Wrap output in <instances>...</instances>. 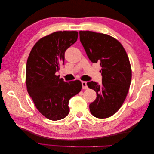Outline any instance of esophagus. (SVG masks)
Segmentation results:
<instances>
[{"label": "esophagus", "mask_w": 154, "mask_h": 154, "mask_svg": "<svg viewBox=\"0 0 154 154\" xmlns=\"http://www.w3.org/2000/svg\"><path fill=\"white\" fill-rule=\"evenodd\" d=\"M82 88H83V89H87L88 86L87 84V82L83 81V82H82Z\"/></svg>", "instance_id": "obj_1"}]
</instances>
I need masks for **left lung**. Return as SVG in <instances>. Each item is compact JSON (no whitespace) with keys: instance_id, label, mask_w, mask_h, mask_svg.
Listing matches in <instances>:
<instances>
[{"instance_id":"left-lung-1","label":"left lung","mask_w":154,"mask_h":154,"mask_svg":"<svg viewBox=\"0 0 154 154\" xmlns=\"http://www.w3.org/2000/svg\"><path fill=\"white\" fill-rule=\"evenodd\" d=\"M79 33L87 57L101 67V84L87 82L97 94L89 105L90 111L96 118H109L120 109L129 90L132 70L128 57L123 45L113 37L88 31Z\"/></svg>"}]
</instances>
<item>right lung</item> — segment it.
Returning <instances> with one entry per match:
<instances>
[{"label": "right lung", "instance_id": "right-lung-1", "mask_svg": "<svg viewBox=\"0 0 154 154\" xmlns=\"http://www.w3.org/2000/svg\"><path fill=\"white\" fill-rule=\"evenodd\" d=\"M77 31H57L40 39L31 49L26 64L27 90L40 112L53 121L69 113V101L80 92V80L66 82L55 73L64 65L65 52L76 42Z\"/></svg>", "mask_w": 154, "mask_h": 154}]
</instances>
